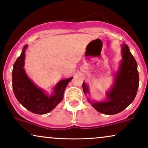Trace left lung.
<instances>
[{
  "mask_svg": "<svg viewBox=\"0 0 148 148\" xmlns=\"http://www.w3.org/2000/svg\"><path fill=\"white\" fill-rule=\"evenodd\" d=\"M123 60L116 75L115 84L107 93V100L103 102L91 103L99 112L107 115H114L125 109L134 100L139 84V75L137 63L126 44L122 47ZM84 93H88V87L82 84Z\"/></svg>",
  "mask_w": 148,
  "mask_h": 148,
  "instance_id": "obj_1",
  "label": "left lung"
}]
</instances>
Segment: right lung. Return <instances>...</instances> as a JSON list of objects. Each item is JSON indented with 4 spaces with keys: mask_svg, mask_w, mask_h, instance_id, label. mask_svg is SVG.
<instances>
[{
    "mask_svg": "<svg viewBox=\"0 0 148 148\" xmlns=\"http://www.w3.org/2000/svg\"><path fill=\"white\" fill-rule=\"evenodd\" d=\"M15 62L12 71V88L17 100L29 112L36 114H45L51 112L63 99L64 90L72 77L60 81L54 89V94L48 97L37 88L27 77L24 70L25 51Z\"/></svg>",
    "mask_w": 148,
    "mask_h": 148,
    "instance_id": "1",
    "label": "right lung"
}]
</instances>
